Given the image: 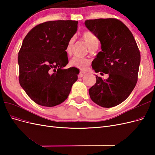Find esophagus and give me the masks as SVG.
<instances>
[{"mask_svg":"<svg viewBox=\"0 0 155 155\" xmlns=\"http://www.w3.org/2000/svg\"><path fill=\"white\" fill-rule=\"evenodd\" d=\"M85 74H86V72L81 71L80 72H79V75H78V77H79V78H82L83 76H85Z\"/></svg>","mask_w":155,"mask_h":155,"instance_id":"34e87169","label":"esophagus"}]
</instances>
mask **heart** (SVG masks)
<instances>
[{
  "label": "heart",
  "instance_id": "obj_1",
  "mask_svg": "<svg viewBox=\"0 0 155 155\" xmlns=\"http://www.w3.org/2000/svg\"><path fill=\"white\" fill-rule=\"evenodd\" d=\"M81 38L85 41L88 45L89 49H91L94 46H98L99 41L96 37V35L90 31H84L81 35ZM74 43V39H70L67 45L65 51L68 55L71 54V50ZM90 64V60L85 58H78L76 57L73 58L70 62V66L72 67H76L79 70H86Z\"/></svg>",
  "mask_w": 155,
  "mask_h": 155
}]
</instances>
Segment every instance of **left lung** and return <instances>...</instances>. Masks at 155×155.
Here are the masks:
<instances>
[{
  "label": "left lung",
  "instance_id": "obj_1",
  "mask_svg": "<svg viewBox=\"0 0 155 155\" xmlns=\"http://www.w3.org/2000/svg\"><path fill=\"white\" fill-rule=\"evenodd\" d=\"M85 26L101 43V51L92 62L96 72L109 75L107 79L96 76V83L88 90L91 100L102 107L120 104L129 97L138 80L140 53L132 33L116 18L87 20Z\"/></svg>",
  "mask_w": 155,
  "mask_h": 155
}]
</instances>
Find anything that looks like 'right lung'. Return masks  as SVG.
I'll return each mask as SVG.
<instances>
[{
    "label": "right lung",
    "mask_w": 155,
    "mask_h": 155,
    "mask_svg": "<svg viewBox=\"0 0 155 155\" xmlns=\"http://www.w3.org/2000/svg\"><path fill=\"white\" fill-rule=\"evenodd\" d=\"M78 21H52L32 28L18 52L19 83L37 104L54 107L68 97L79 70L64 69L68 63L65 51L76 34Z\"/></svg>",
    "instance_id": "obj_1"
}]
</instances>
